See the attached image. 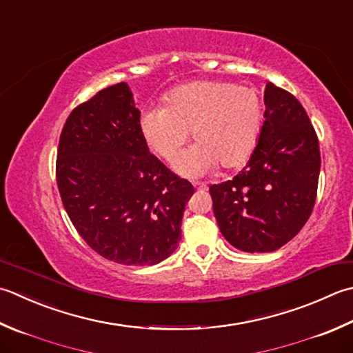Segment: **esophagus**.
<instances>
[{"label": "esophagus", "mask_w": 353, "mask_h": 353, "mask_svg": "<svg viewBox=\"0 0 353 353\" xmlns=\"http://www.w3.org/2000/svg\"><path fill=\"white\" fill-rule=\"evenodd\" d=\"M194 186L197 190H206L208 188V186H206V183H203V182H194Z\"/></svg>", "instance_id": "34e87169"}]
</instances>
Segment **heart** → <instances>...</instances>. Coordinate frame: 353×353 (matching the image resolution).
I'll list each match as a JSON object with an SVG mask.
<instances>
[{
    "label": "heart",
    "mask_w": 353,
    "mask_h": 353,
    "mask_svg": "<svg viewBox=\"0 0 353 353\" xmlns=\"http://www.w3.org/2000/svg\"><path fill=\"white\" fill-rule=\"evenodd\" d=\"M263 125V102L250 87L197 81L172 90L165 108H145L139 128L148 147L163 161L181 153L190 131L192 147L177 163L185 174H203L220 165L241 167L254 153Z\"/></svg>",
    "instance_id": "heart-1"
}]
</instances>
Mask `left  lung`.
Listing matches in <instances>:
<instances>
[{
	"label": "left lung",
	"mask_w": 353,
	"mask_h": 353,
	"mask_svg": "<svg viewBox=\"0 0 353 353\" xmlns=\"http://www.w3.org/2000/svg\"><path fill=\"white\" fill-rule=\"evenodd\" d=\"M265 122L250 162L232 181L211 185L220 232L245 252L286 245L312 214L321 167L320 145L306 110L268 82Z\"/></svg>",
	"instance_id": "1"
}]
</instances>
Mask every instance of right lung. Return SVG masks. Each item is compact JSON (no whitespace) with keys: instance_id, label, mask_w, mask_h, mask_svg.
I'll return each mask as SVG.
<instances>
[{"instance_id":"1","label":"right lung","mask_w":353,"mask_h":353,"mask_svg":"<svg viewBox=\"0 0 353 353\" xmlns=\"http://www.w3.org/2000/svg\"><path fill=\"white\" fill-rule=\"evenodd\" d=\"M125 82L79 103L58 145L57 182L76 231L119 265H156L176 251L192 185L150 153Z\"/></svg>"}]
</instances>
